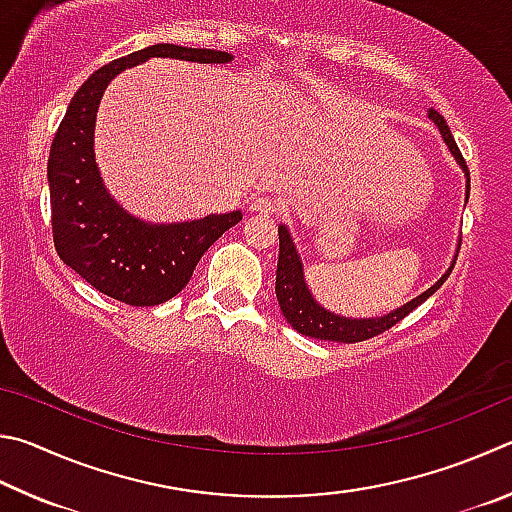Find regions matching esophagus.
<instances>
[{"mask_svg":"<svg viewBox=\"0 0 512 512\" xmlns=\"http://www.w3.org/2000/svg\"><path fill=\"white\" fill-rule=\"evenodd\" d=\"M249 211H254V213H276L279 211V202L274 200V197H270V195H261V197H254V200L249 202Z\"/></svg>","mask_w":512,"mask_h":512,"instance_id":"esophagus-1","label":"esophagus"}]
</instances>
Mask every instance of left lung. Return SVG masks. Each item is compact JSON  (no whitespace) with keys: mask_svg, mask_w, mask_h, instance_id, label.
I'll return each mask as SVG.
<instances>
[{"mask_svg":"<svg viewBox=\"0 0 512 512\" xmlns=\"http://www.w3.org/2000/svg\"><path fill=\"white\" fill-rule=\"evenodd\" d=\"M427 116L436 123V128L441 130L443 141L447 143V148H450V152L454 155L456 164L463 168L465 177H468V184H465V202H468L470 170H468V166H465L461 150H459V146H456V141L452 137L450 128H447L443 116L436 110H429ZM456 254H459V251H456ZM456 254L452 258V265L447 267V272L432 285V288L425 290L423 294H418L416 299H411L409 303H405V306L391 310L389 315L369 317V319L339 317V315H335V312H330L324 306H319L315 297H312V292L308 290V283H306V279H303V263L299 258V251H297V247H294L288 227L281 224L279 227V265H276V299H279L283 317L288 319V324L301 335L326 339V342H342V344L364 342V339H371L375 335L384 333V330H389L391 326H396L398 321L405 319L411 310H416L420 303L432 297V294L447 281V276L452 274V267L456 263Z\"/></svg>","mask_w":512,"mask_h":512,"instance_id":"1","label":"left lung"}]
</instances>
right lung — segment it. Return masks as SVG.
Instances as JSON below:
<instances>
[{
	"label": "right lung",
	"instance_id": "add662e5",
	"mask_svg": "<svg viewBox=\"0 0 512 512\" xmlns=\"http://www.w3.org/2000/svg\"><path fill=\"white\" fill-rule=\"evenodd\" d=\"M150 58L224 65L233 56L215 49L152 44L94 71L71 98L49 152L51 229L62 263L128 306H159L186 288L204 251L242 220L240 211L202 220L152 224L134 218L107 193L94 155L96 112L105 87L128 67Z\"/></svg>",
	"mask_w": 512,
	"mask_h": 512
}]
</instances>
